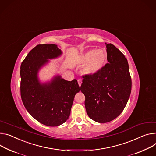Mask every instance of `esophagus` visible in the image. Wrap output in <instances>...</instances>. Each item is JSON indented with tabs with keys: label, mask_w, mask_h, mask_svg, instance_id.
I'll return each instance as SVG.
<instances>
[{
	"label": "esophagus",
	"mask_w": 156,
	"mask_h": 156,
	"mask_svg": "<svg viewBox=\"0 0 156 156\" xmlns=\"http://www.w3.org/2000/svg\"><path fill=\"white\" fill-rule=\"evenodd\" d=\"M78 84H79V86H80V87H81V83H82V81H81V80L78 79Z\"/></svg>",
	"instance_id": "1"
}]
</instances>
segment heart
I'll return each instance as SVG.
<instances>
[{"label": "heart", "instance_id": "heart-1", "mask_svg": "<svg viewBox=\"0 0 156 156\" xmlns=\"http://www.w3.org/2000/svg\"><path fill=\"white\" fill-rule=\"evenodd\" d=\"M107 53L102 49H91L84 53L80 60L81 63L85 65L83 72L87 75H93L98 73L106 63Z\"/></svg>", "mask_w": 156, "mask_h": 156}]
</instances>
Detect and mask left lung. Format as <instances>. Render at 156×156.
Here are the masks:
<instances>
[{"label": "left lung", "instance_id": "8db88e82", "mask_svg": "<svg viewBox=\"0 0 156 156\" xmlns=\"http://www.w3.org/2000/svg\"><path fill=\"white\" fill-rule=\"evenodd\" d=\"M106 45L108 63L98 73L83 76L80 87L85 96L88 116L100 123L109 122L121 114L128 101L132 85L124 55L112 44Z\"/></svg>", "mask_w": 156, "mask_h": 156}]
</instances>
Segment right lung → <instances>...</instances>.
Masks as SVG:
<instances>
[{"mask_svg": "<svg viewBox=\"0 0 156 156\" xmlns=\"http://www.w3.org/2000/svg\"><path fill=\"white\" fill-rule=\"evenodd\" d=\"M62 54L55 44L38 45L27 55L20 66V95L29 114L39 122L58 126L68 119L75 94L80 90L76 79L66 81L57 75L40 83L39 69Z\"/></svg>", "mask_w": 156, "mask_h": 156, "instance_id": "obj_1", "label": "right lung"}]
</instances>
